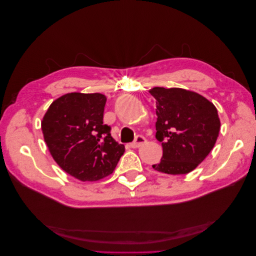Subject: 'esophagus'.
<instances>
[{"label": "esophagus", "instance_id": "esophagus-1", "mask_svg": "<svg viewBox=\"0 0 256 256\" xmlns=\"http://www.w3.org/2000/svg\"><path fill=\"white\" fill-rule=\"evenodd\" d=\"M145 142H146V138L143 136H136L134 141L130 144V146L132 147V148H138V147L142 146Z\"/></svg>", "mask_w": 256, "mask_h": 256}]
</instances>
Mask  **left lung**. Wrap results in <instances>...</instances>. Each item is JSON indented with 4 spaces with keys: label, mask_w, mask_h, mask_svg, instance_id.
Here are the masks:
<instances>
[{
    "label": "left lung",
    "mask_w": 256,
    "mask_h": 256,
    "mask_svg": "<svg viewBox=\"0 0 256 256\" xmlns=\"http://www.w3.org/2000/svg\"><path fill=\"white\" fill-rule=\"evenodd\" d=\"M150 92L156 99V138L164 148L152 168L171 175L188 174L214 148L220 131L218 111L196 92L154 88Z\"/></svg>",
    "instance_id": "left-lung-1"
}]
</instances>
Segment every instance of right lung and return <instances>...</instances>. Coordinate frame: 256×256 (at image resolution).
I'll return each instance as SVG.
<instances>
[{
  "mask_svg": "<svg viewBox=\"0 0 256 256\" xmlns=\"http://www.w3.org/2000/svg\"><path fill=\"white\" fill-rule=\"evenodd\" d=\"M106 97L99 92H69L50 104L42 120L44 142L56 164L82 182L113 173L125 146L104 124Z\"/></svg>",
  "mask_w": 256,
  "mask_h": 256,
  "instance_id": "1",
  "label": "right lung"
}]
</instances>
